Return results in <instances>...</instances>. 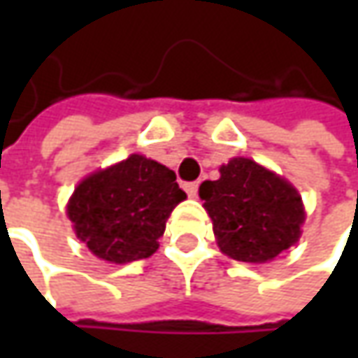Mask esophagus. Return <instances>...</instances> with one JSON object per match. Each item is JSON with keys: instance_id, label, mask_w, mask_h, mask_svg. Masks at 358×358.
I'll return each instance as SVG.
<instances>
[{"instance_id": "34e87169", "label": "esophagus", "mask_w": 358, "mask_h": 358, "mask_svg": "<svg viewBox=\"0 0 358 358\" xmlns=\"http://www.w3.org/2000/svg\"><path fill=\"white\" fill-rule=\"evenodd\" d=\"M185 191L189 197H197V191H199V183H185Z\"/></svg>"}]
</instances>
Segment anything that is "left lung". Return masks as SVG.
Masks as SVG:
<instances>
[{
	"mask_svg": "<svg viewBox=\"0 0 358 358\" xmlns=\"http://www.w3.org/2000/svg\"><path fill=\"white\" fill-rule=\"evenodd\" d=\"M199 187L217 245L243 263H267L301 237L305 207L289 181L253 159L233 157Z\"/></svg>",
	"mask_w": 358,
	"mask_h": 358,
	"instance_id": "8db88e82",
	"label": "left lung"
}]
</instances>
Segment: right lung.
Here are the masks:
<instances>
[{"label":"right lung","mask_w":358,"mask_h":358,"mask_svg":"<svg viewBox=\"0 0 358 358\" xmlns=\"http://www.w3.org/2000/svg\"><path fill=\"white\" fill-rule=\"evenodd\" d=\"M185 197L169 167L133 153L85 177L67 203V217L91 253L123 265L157 251L169 215Z\"/></svg>","instance_id":"obj_1"}]
</instances>
